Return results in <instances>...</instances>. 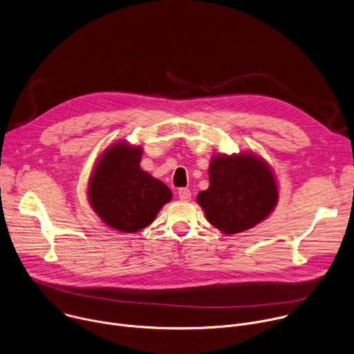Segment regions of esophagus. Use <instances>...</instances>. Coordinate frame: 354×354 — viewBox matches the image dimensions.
Here are the masks:
<instances>
[{
    "label": "esophagus",
    "mask_w": 354,
    "mask_h": 354,
    "mask_svg": "<svg viewBox=\"0 0 354 354\" xmlns=\"http://www.w3.org/2000/svg\"><path fill=\"white\" fill-rule=\"evenodd\" d=\"M178 194H179V198L183 200V201H190V198H192V192L187 187L179 189Z\"/></svg>",
    "instance_id": "esophagus-1"
}]
</instances>
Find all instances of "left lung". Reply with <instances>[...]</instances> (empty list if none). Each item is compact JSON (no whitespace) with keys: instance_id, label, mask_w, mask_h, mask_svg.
I'll return each instance as SVG.
<instances>
[{"instance_id":"obj_1","label":"left lung","mask_w":354,"mask_h":354,"mask_svg":"<svg viewBox=\"0 0 354 354\" xmlns=\"http://www.w3.org/2000/svg\"><path fill=\"white\" fill-rule=\"evenodd\" d=\"M210 186L197 196L210 224L224 234L255 227L274 209L279 193L273 174L255 156H217L209 168Z\"/></svg>"}]
</instances>
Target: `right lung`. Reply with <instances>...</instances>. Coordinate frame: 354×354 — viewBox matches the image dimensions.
I'll return each mask as SVG.
<instances>
[{
    "mask_svg": "<svg viewBox=\"0 0 354 354\" xmlns=\"http://www.w3.org/2000/svg\"><path fill=\"white\" fill-rule=\"evenodd\" d=\"M141 154L140 147L112 145L100 157L88 189L97 216L123 232L149 225L172 197L165 183L140 168Z\"/></svg>",
    "mask_w": 354,
    "mask_h": 354,
    "instance_id": "add662e5",
    "label": "right lung"
}]
</instances>
